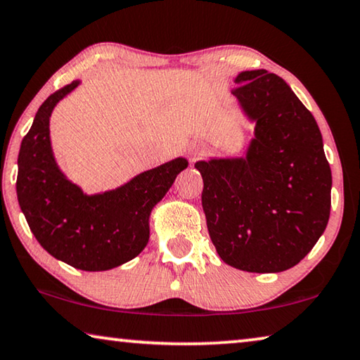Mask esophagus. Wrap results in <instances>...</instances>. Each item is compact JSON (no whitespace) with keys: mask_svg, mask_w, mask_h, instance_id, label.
Wrapping results in <instances>:
<instances>
[{"mask_svg":"<svg viewBox=\"0 0 360 360\" xmlns=\"http://www.w3.org/2000/svg\"><path fill=\"white\" fill-rule=\"evenodd\" d=\"M203 153V146L200 144V142H197V144H192L191 147H189V155H191V158L192 160H195V158H198Z\"/></svg>","mask_w":360,"mask_h":360,"instance_id":"34e87169","label":"esophagus"}]
</instances>
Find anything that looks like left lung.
<instances>
[{
	"instance_id": "8db88e82",
	"label": "left lung",
	"mask_w": 360,
	"mask_h": 360,
	"mask_svg": "<svg viewBox=\"0 0 360 360\" xmlns=\"http://www.w3.org/2000/svg\"><path fill=\"white\" fill-rule=\"evenodd\" d=\"M233 83L255 136L243 157L195 163L208 232L226 264L282 272L298 264L327 227L332 171L317 122L281 77L245 70Z\"/></svg>"
}]
</instances>
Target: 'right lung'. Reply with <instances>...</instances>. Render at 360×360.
Masks as SVG:
<instances>
[{"label":"right lung","mask_w":360,"mask_h":360,"mask_svg":"<svg viewBox=\"0 0 360 360\" xmlns=\"http://www.w3.org/2000/svg\"><path fill=\"white\" fill-rule=\"evenodd\" d=\"M82 84L75 79L38 108L17 158V200L38 243L75 269L98 272L136 258L150 237V213L189 162L169 160L115 189L86 193L57 165L49 134L54 107Z\"/></svg>","instance_id":"1"}]
</instances>
